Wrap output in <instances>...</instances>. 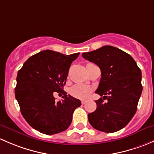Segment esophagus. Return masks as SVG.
I'll return each instance as SVG.
<instances>
[{
    "label": "esophagus",
    "instance_id": "esophagus-1",
    "mask_svg": "<svg viewBox=\"0 0 154 154\" xmlns=\"http://www.w3.org/2000/svg\"><path fill=\"white\" fill-rule=\"evenodd\" d=\"M87 103V101H85V100H82V104H86Z\"/></svg>",
    "mask_w": 154,
    "mask_h": 154
}]
</instances>
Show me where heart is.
<instances>
[{
	"label": "heart",
	"instance_id": "heart-1",
	"mask_svg": "<svg viewBox=\"0 0 154 154\" xmlns=\"http://www.w3.org/2000/svg\"><path fill=\"white\" fill-rule=\"evenodd\" d=\"M93 91V88L90 86L84 84H76L71 88L69 93L76 99H88Z\"/></svg>",
	"mask_w": 154,
	"mask_h": 154
}]
</instances>
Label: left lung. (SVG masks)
Wrapping results in <instances>:
<instances>
[{
	"mask_svg": "<svg viewBox=\"0 0 154 154\" xmlns=\"http://www.w3.org/2000/svg\"><path fill=\"white\" fill-rule=\"evenodd\" d=\"M82 57L99 66L101 72L96 93L103 99L96 101L97 108L88 114L89 122L105 133L122 129L137 110L142 91L141 69L129 54L112 46L84 53Z\"/></svg>",
	"mask_w": 154,
	"mask_h": 154,
	"instance_id": "8db88e82",
	"label": "left lung"
}]
</instances>
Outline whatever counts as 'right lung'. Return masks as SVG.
Here are the masks:
<instances>
[{"mask_svg":"<svg viewBox=\"0 0 154 154\" xmlns=\"http://www.w3.org/2000/svg\"><path fill=\"white\" fill-rule=\"evenodd\" d=\"M79 53L64 55L47 50L28 58L17 75L15 98L27 123L36 131L53 135L65 131L82 103L63 90L71 64ZM63 99L56 102L54 92Z\"/></svg>","mask_w":154,"mask_h":154,"instance_id":"obj_1","label":"right lung"}]
</instances>
